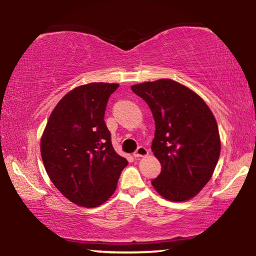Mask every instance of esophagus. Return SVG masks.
Returning <instances> with one entry per match:
<instances>
[{
  "label": "esophagus",
  "mask_w": 256,
  "mask_h": 256,
  "mask_svg": "<svg viewBox=\"0 0 256 256\" xmlns=\"http://www.w3.org/2000/svg\"><path fill=\"white\" fill-rule=\"evenodd\" d=\"M148 154H149V150L147 148H144V147H142V146H141V147H139V148L136 150L134 154H133V156H134L136 158H139V157L147 156Z\"/></svg>",
  "instance_id": "esophagus-1"
}]
</instances>
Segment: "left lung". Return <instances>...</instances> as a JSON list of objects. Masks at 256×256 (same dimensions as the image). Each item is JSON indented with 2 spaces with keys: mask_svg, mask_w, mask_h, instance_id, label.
Instances as JSON below:
<instances>
[{
  "mask_svg": "<svg viewBox=\"0 0 256 256\" xmlns=\"http://www.w3.org/2000/svg\"><path fill=\"white\" fill-rule=\"evenodd\" d=\"M155 120L154 155L162 172L152 184L172 202L188 200L210 181L220 157L221 142L214 115L200 96L164 78L132 85Z\"/></svg>",
  "mask_w": 256,
  "mask_h": 256,
  "instance_id": "1",
  "label": "left lung"
}]
</instances>
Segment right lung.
<instances>
[{"instance_id": "1", "label": "right lung", "mask_w": 256, "mask_h": 256, "mask_svg": "<svg viewBox=\"0 0 256 256\" xmlns=\"http://www.w3.org/2000/svg\"><path fill=\"white\" fill-rule=\"evenodd\" d=\"M115 83L77 86L51 112L40 139V155L52 184L67 200L96 208L115 192L128 160L115 152L104 110Z\"/></svg>"}]
</instances>
